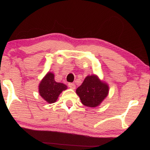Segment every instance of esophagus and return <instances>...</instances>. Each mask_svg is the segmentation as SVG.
<instances>
[{"mask_svg":"<svg viewBox=\"0 0 150 150\" xmlns=\"http://www.w3.org/2000/svg\"><path fill=\"white\" fill-rule=\"evenodd\" d=\"M68 87H69L70 88H71L73 89H75V85L74 83H72V82H70V83H68Z\"/></svg>","mask_w":150,"mask_h":150,"instance_id":"esophagus-1","label":"esophagus"}]
</instances>
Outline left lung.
I'll return each mask as SVG.
<instances>
[{
  "instance_id": "left-lung-1",
  "label": "left lung",
  "mask_w": 150,
  "mask_h": 150,
  "mask_svg": "<svg viewBox=\"0 0 150 150\" xmlns=\"http://www.w3.org/2000/svg\"><path fill=\"white\" fill-rule=\"evenodd\" d=\"M81 102L88 107H96L104 101L108 94V86L97 75H88L76 89Z\"/></svg>"
}]
</instances>
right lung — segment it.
<instances>
[{
    "mask_svg": "<svg viewBox=\"0 0 150 150\" xmlns=\"http://www.w3.org/2000/svg\"><path fill=\"white\" fill-rule=\"evenodd\" d=\"M66 89L64 84L55 81L54 74L51 72L46 74L39 85V94L49 104L56 102L59 94Z\"/></svg>",
    "mask_w": 150,
    "mask_h": 150,
    "instance_id": "add662e5",
    "label": "right lung"
}]
</instances>
